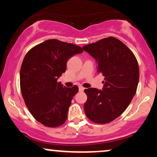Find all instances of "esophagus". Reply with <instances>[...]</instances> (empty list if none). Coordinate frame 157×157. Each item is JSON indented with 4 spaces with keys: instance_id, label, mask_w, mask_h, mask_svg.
<instances>
[{
    "instance_id": "34e87169",
    "label": "esophagus",
    "mask_w": 157,
    "mask_h": 157,
    "mask_svg": "<svg viewBox=\"0 0 157 157\" xmlns=\"http://www.w3.org/2000/svg\"><path fill=\"white\" fill-rule=\"evenodd\" d=\"M84 88L82 86H79V91H84Z\"/></svg>"
}]
</instances>
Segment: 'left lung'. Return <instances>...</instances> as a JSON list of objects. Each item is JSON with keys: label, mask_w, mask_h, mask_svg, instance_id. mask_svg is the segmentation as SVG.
Returning a JSON list of instances; mask_svg holds the SVG:
<instances>
[{"label": "left lung", "mask_w": 157, "mask_h": 157, "mask_svg": "<svg viewBox=\"0 0 157 157\" xmlns=\"http://www.w3.org/2000/svg\"><path fill=\"white\" fill-rule=\"evenodd\" d=\"M82 48L95 59L97 72L105 77L102 90H84L88 97L85 113L94 122L109 123L125 111L136 94L140 78L137 60L133 52L114 37L100 40Z\"/></svg>", "instance_id": "1"}]
</instances>
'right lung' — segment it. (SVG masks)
Returning a JSON list of instances; mask_svg holds the SVG:
<instances>
[{
  "label": "right lung",
  "instance_id": "obj_1",
  "mask_svg": "<svg viewBox=\"0 0 157 157\" xmlns=\"http://www.w3.org/2000/svg\"><path fill=\"white\" fill-rule=\"evenodd\" d=\"M82 48L58 40H47L29 50L20 71L22 96L30 113L46 127H58L67 119L68 110L78 87L66 88L57 79L66 70L68 59Z\"/></svg>",
  "mask_w": 157,
  "mask_h": 157
}]
</instances>
